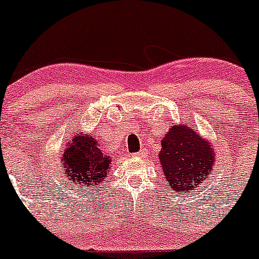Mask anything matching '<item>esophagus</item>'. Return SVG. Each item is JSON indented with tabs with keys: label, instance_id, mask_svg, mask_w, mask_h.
Returning <instances> with one entry per match:
<instances>
[{
	"label": "esophagus",
	"instance_id": "esophagus-1",
	"mask_svg": "<svg viewBox=\"0 0 259 259\" xmlns=\"http://www.w3.org/2000/svg\"><path fill=\"white\" fill-rule=\"evenodd\" d=\"M141 153H144V151H143V149H142V151H141ZM141 153H138L137 156H139V154H141Z\"/></svg>",
	"mask_w": 259,
	"mask_h": 259
}]
</instances>
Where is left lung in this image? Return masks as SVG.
<instances>
[{
  "mask_svg": "<svg viewBox=\"0 0 259 259\" xmlns=\"http://www.w3.org/2000/svg\"><path fill=\"white\" fill-rule=\"evenodd\" d=\"M161 146L158 159L166 183L181 195L199 187L216 165L213 144L185 122L171 125Z\"/></svg>",
  "mask_w": 259,
  "mask_h": 259,
  "instance_id": "obj_1",
  "label": "left lung"
}]
</instances>
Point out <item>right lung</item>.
Returning <instances> with one entry per match:
<instances>
[{"label": "right lung", "instance_id": "obj_1", "mask_svg": "<svg viewBox=\"0 0 259 259\" xmlns=\"http://www.w3.org/2000/svg\"><path fill=\"white\" fill-rule=\"evenodd\" d=\"M64 176L75 188L92 189L102 185L112 167V157L91 133H79L64 147L60 159ZM71 185V187H72Z\"/></svg>", "mask_w": 259, "mask_h": 259}]
</instances>
